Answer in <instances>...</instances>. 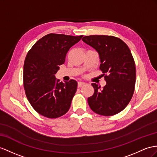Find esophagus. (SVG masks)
I'll use <instances>...</instances> for the list:
<instances>
[{
  "label": "esophagus",
  "mask_w": 157,
  "mask_h": 157,
  "mask_svg": "<svg viewBox=\"0 0 157 157\" xmlns=\"http://www.w3.org/2000/svg\"><path fill=\"white\" fill-rule=\"evenodd\" d=\"M85 83L84 82H78V87H82V86H83L84 85H85Z\"/></svg>",
  "instance_id": "esophagus-1"
}]
</instances>
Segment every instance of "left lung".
I'll use <instances>...</instances> for the list:
<instances>
[{"instance_id": "8db88e82", "label": "left lung", "mask_w": 157, "mask_h": 157, "mask_svg": "<svg viewBox=\"0 0 157 157\" xmlns=\"http://www.w3.org/2000/svg\"><path fill=\"white\" fill-rule=\"evenodd\" d=\"M82 40L99 53V69L107 82L102 89L91 84L94 93L88 98V104L97 114H117L127 107L135 91L136 67L131 50L122 40L113 36H86Z\"/></svg>"}]
</instances>
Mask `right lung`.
I'll return each instance as SVG.
<instances>
[{
    "label": "right lung",
    "instance_id": "right-lung-1",
    "mask_svg": "<svg viewBox=\"0 0 157 157\" xmlns=\"http://www.w3.org/2000/svg\"><path fill=\"white\" fill-rule=\"evenodd\" d=\"M82 37L48 34L28 52L24 63V88L32 107L44 117L58 118L70 109L78 83L74 79L60 82L55 74L65 62L70 48Z\"/></svg>",
    "mask_w": 157,
    "mask_h": 157
}]
</instances>
